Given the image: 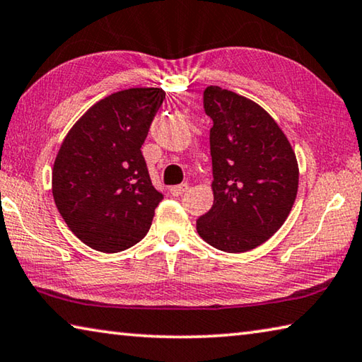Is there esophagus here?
<instances>
[{
    "mask_svg": "<svg viewBox=\"0 0 362 362\" xmlns=\"http://www.w3.org/2000/svg\"><path fill=\"white\" fill-rule=\"evenodd\" d=\"M188 189V183H180V185H175V187H170L169 188V193L173 196H180L183 194Z\"/></svg>",
    "mask_w": 362,
    "mask_h": 362,
    "instance_id": "esophagus-1",
    "label": "esophagus"
}]
</instances>
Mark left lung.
Instances as JSON below:
<instances>
[{
  "label": "left lung",
  "instance_id": "8db88e82",
  "mask_svg": "<svg viewBox=\"0 0 362 362\" xmlns=\"http://www.w3.org/2000/svg\"><path fill=\"white\" fill-rule=\"evenodd\" d=\"M214 204L196 220L199 236L223 252H246L269 240L287 216L298 189L296 153L259 103L209 86Z\"/></svg>",
  "mask_w": 362,
  "mask_h": 362
}]
</instances>
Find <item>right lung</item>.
I'll return each mask as SVG.
<instances>
[{"label":"right lung","instance_id":"1","mask_svg":"<svg viewBox=\"0 0 362 362\" xmlns=\"http://www.w3.org/2000/svg\"><path fill=\"white\" fill-rule=\"evenodd\" d=\"M164 97L159 88L108 95L73 124L60 145L52 196L86 246L121 252L148 233L163 194L151 185L140 148Z\"/></svg>","mask_w":362,"mask_h":362}]
</instances>
